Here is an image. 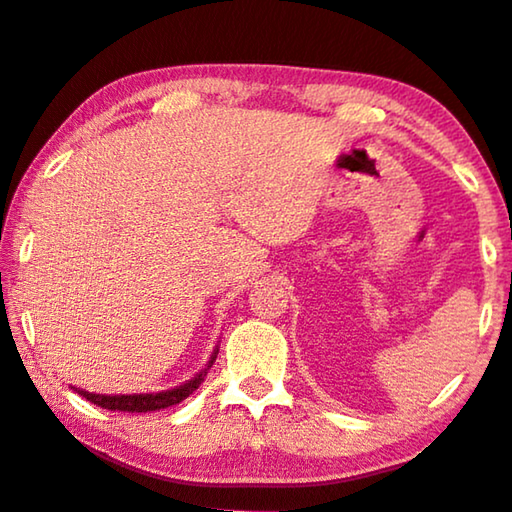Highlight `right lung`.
Listing matches in <instances>:
<instances>
[{"label":"right lung","mask_w":512,"mask_h":512,"mask_svg":"<svg viewBox=\"0 0 512 512\" xmlns=\"http://www.w3.org/2000/svg\"><path fill=\"white\" fill-rule=\"evenodd\" d=\"M217 356V351L213 353V358L208 360V365L203 367V370L196 374L192 381H187V384L182 386H175L170 388V391H161V393H140V395H102V393H88V391H77L79 395H84L86 400H91L93 405L102 407V410H114V412H156V410H163V407H173L177 403H182V400L189 398L199 384L206 377L210 367H213V360Z\"/></svg>","instance_id":"right-lung-1"}]
</instances>
